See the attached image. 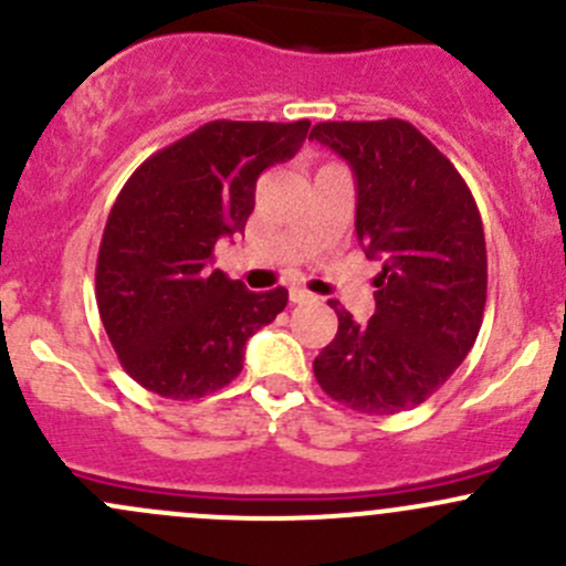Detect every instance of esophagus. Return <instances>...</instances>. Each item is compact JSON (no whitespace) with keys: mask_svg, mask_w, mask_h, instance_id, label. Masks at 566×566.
<instances>
[{"mask_svg":"<svg viewBox=\"0 0 566 566\" xmlns=\"http://www.w3.org/2000/svg\"><path fill=\"white\" fill-rule=\"evenodd\" d=\"M290 301H293V304H306V301H315V295H312L310 290L293 287L290 290Z\"/></svg>","mask_w":566,"mask_h":566,"instance_id":"obj_1","label":"esophagus"}]
</instances>
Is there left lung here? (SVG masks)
I'll return each mask as SVG.
<instances>
[{
  "mask_svg": "<svg viewBox=\"0 0 566 566\" xmlns=\"http://www.w3.org/2000/svg\"><path fill=\"white\" fill-rule=\"evenodd\" d=\"M356 175V235L380 256L375 315L339 328L315 358L319 389L345 408L389 416L441 389L476 342L488 301L482 216L454 164L405 119L317 123Z\"/></svg>",
  "mask_w": 566,
  "mask_h": 566,
  "instance_id": "left-lung-1",
  "label": "left lung"
}]
</instances>
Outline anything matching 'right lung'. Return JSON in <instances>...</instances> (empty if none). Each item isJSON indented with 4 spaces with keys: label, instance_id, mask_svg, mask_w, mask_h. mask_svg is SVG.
I'll return each instance as SVG.
<instances>
[{
    "label": "right lung",
    "instance_id": "1",
    "mask_svg": "<svg viewBox=\"0 0 566 566\" xmlns=\"http://www.w3.org/2000/svg\"><path fill=\"white\" fill-rule=\"evenodd\" d=\"M310 119H213L153 153L117 193L101 238L95 298L125 373L167 399L224 389L287 290L249 293L213 271L221 235L243 232L256 177L298 153Z\"/></svg>",
    "mask_w": 566,
    "mask_h": 566
}]
</instances>
